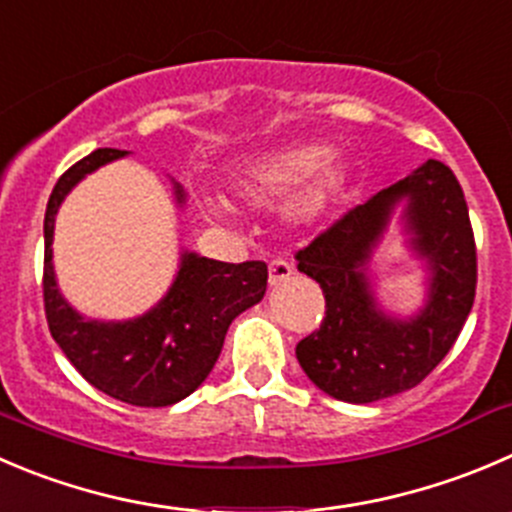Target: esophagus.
Listing matches in <instances>:
<instances>
[{
    "instance_id": "obj_1",
    "label": "esophagus",
    "mask_w": 512,
    "mask_h": 512,
    "mask_svg": "<svg viewBox=\"0 0 512 512\" xmlns=\"http://www.w3.org/2000/svg\"><path fill=\"white\" fill-rule=\"evenodd\" d=\"M292 277V265L287 260H272L270 262V275H267V282H270V287H277L282 285V282H287Z\"/></svg>"
}]
</instances>
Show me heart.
Listing matches in <instances>:
<instances>
[{
  "label": "heart",
  "instance_id": "heart-1",
  "mask_svg": "<svg viewBox=\"0 0 512 512\" xmlns=\"http://www.w3.org/2000/svg\"><path fill=\"white\" fill-rule=\"evenodd\" d=\"M332 155L335 150L320 142L270 152L237 167L230 177L232 190L247 202H272L312 180L297 200L295 217L300 222H315L347 187V172L340 165H327ZM200 212L217 225H227L232 215L227 202L217 195H202Z\"/></svg>",
  "mask_w": 512,
  "mask_h": 512
}]
</instances>
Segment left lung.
Listing matches in <instances>:
<instances>
[{
    "label": "left lung",
    "mask_w": 512,
    "mask_h": 512,
    "mask_svg": "<svg viewBox=\"0 0 512 512\" xmlns=\"http://www.w3.org/2000/svg\"><path fill=\"white\" fill-rule=\"evenodd\" d=\"M398 209L406 246L426 267V300L413 316L381 307L371 272V255ZM295 260L325 295V320L297 342V362L342 403H375L423 382L458 340L475 300L468 205L453 170L438 160L357 205Z\"/></svg>",
    "instance_id": "left-lung-1"
}]
</instances>
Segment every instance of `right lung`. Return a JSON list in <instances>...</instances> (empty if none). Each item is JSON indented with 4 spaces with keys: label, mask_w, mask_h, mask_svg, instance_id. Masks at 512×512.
Returning <instances> with one entry per match:
<instances>
[{
    "label": "right lung",
    "mask_w": 512,
    "mask_h": 512,
    "mask_svg": "<svg viewBox=\"0 0 512 512\" xmlns=\"http://www.w3.org/2000/svg\"><path fill=\"white\" fill-rule=\"evenodd\" d=\"M130 152L102 147L69 167L44 212V310L49 332L79 375L114 400L140 408H167L200 388L215 367L232 320L257 305L267 290L265 262H217L182 250L165 295L130 320H97L69 305L52 262L54 222L64 197L87 175ZM177 205L182 185L172 180Z\"/></svg>",
    "instance_id": "right-lung-1"
}]
</instances>
